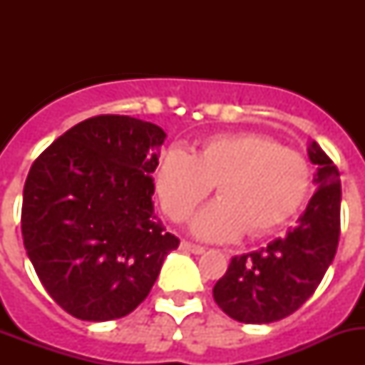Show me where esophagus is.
Segmentation results:
<instances>
[{
    "mask_svg": "<svg viewBox=\"0 0 365 365\" xmlns=\"http://www.w3.org/2000/svg\"><path fill=\"white\" fill-rule=\"evenodd\" d=\"M180 250H185V252H192V254H202L205 252V247H199V245H193V243H188V241H182L180 243Z\"/></svg>",
    "mask_w": 365,
    "mask_h": 365,
    "instance_id": "esophagus-1",
    "label": "esophagus"
}]
</instances>
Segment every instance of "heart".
I'll list each match as a JSON object with an SVG mask.
<instances>
[{
    "instance_id": "1",
    "label": "heart",
    "mask_w": 365,
    "mask_h": 365,
    "mask_svg": "<svg viewBox=\"0 0 365 365\" xmlns=\"http://www.w3.org/2000/svg\"><path fill=\"white\" fill-rule=\"evenodd\" d=\"M217 185V201L190 219L201 240H234L247 228L257 235L279 227L298 212L311 185L307 160L257 133L217 135L190 153L170 148L155 170V188L164 212L182 219Z\"/></svg>"
}]
</instances>
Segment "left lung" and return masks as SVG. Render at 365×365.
<instances>
[{
  "label": "left lung",
  "mask_w": 365,
  "mask_h": 365,
  "mask_svg": "<svg viewBox=\"0 0 365 365\" xmlns=\"http://www.w3.org/2000/svg\"><path fill=\"white\" fill-rule=\"evenodd\" d=\"M307 155L316 164V192L296 227L259 250L232 257L215 283V303L234 320H283L311 298L333 263L340 237V173L314 140Z\"/></svg>",
  "instance_id": "obj_1"
}]
</instances>
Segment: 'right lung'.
I'll list each match as a JSON object with an SVG mask.
<instances>
[{
    "label": "right lung",
    "mask_w": 365,
    "mask_h": 365,
    "mask_svg": "<svg viewBox=\"0 0 365 365\" xmlns=\"http://www.w3.org/2000/svg\"><path fill=\"white\" fill-rule=\"evenodd\" d=\"M164 138L151 122L100 115L73 125L32 164L25 250L45 291L78 320L135 311L179 247L151 201Z\"/></svg>",
    "instance_id": "add662e5"
}]
</instances>
